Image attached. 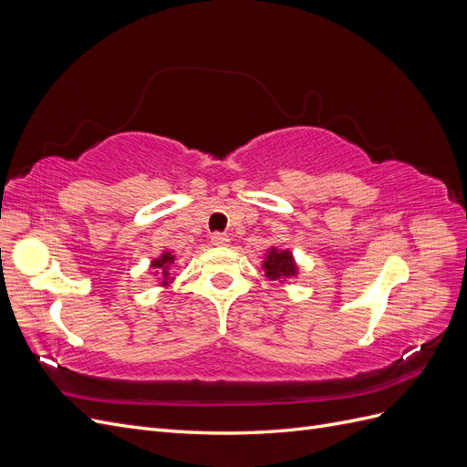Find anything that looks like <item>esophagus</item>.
<instances>
[{
  "label": "esophagus",
  "mask_w": 467,
  "mask_h": 467,
  "mask_svg": "<svg viewBox=\"0 0 467 467\" xmlns=\"http://www.w3.org/2000/svg\"><path fill=\"white\" fill-rule=\"evenodd\" d=\"M212 244H214V245H218V247H222V245H228L230 244V237L228 235H225V234H222V232H214V234H212Z\"/></svg>",
  "instance_id": "esophagus-1"
}]
</instances>
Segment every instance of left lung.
Masks as SVG:
<instances>
[{
    "label": "left lung",
    "instance_id": "left-lung-1",
    "mask_svg": "<svg viewBox=\"0 0 467 467\" xmlns=\"http://www.w3.org/2000/svg\"><path fill=\"white\" fill-rule=\"evenodd\" d=\"M263 268H265V276L271 280L290 278L294 275H298V266H296L292 253L288 249L280 251V249L273 247L266 253V259L263 261Z\"/></svg>",
    "mask_w": 467,
    "mask_h": 467
}]
</instances>
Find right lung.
<instances>
[{"mask_svg":"<svg viewBox=\"0 0 467 467\" xmlns=\"http://www.w3.org/2000/svg\"><path fill=\"white\" fill-rule=\"evenodd\" d=\"M175 263V257L171 255V253L169 251H165L163 255L160 257V259H155V261H151V268L155 271V275H161L163 276V280H161V285H167V276H169V266H171Z\"/></svg>","mask_w":467,"mask_h":467,"instance_id":"add662e5","label":"right lung"}]
</instances>
